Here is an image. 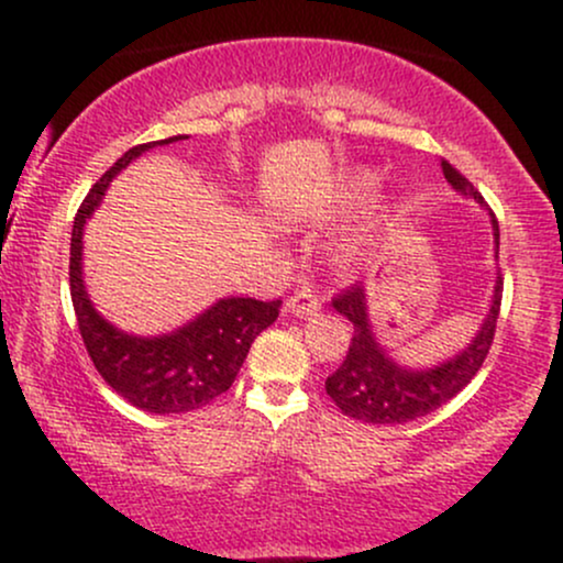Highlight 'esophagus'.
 <instances>
[{"label": "esophagus", "mask_w": 563, "mask_h": 563, "mask_svg": "<svg viewBox=\"0 0 563 563\" xmlns=\"http://www.w3.org/2000/svg\"><path fill=\"white\" fill-rule=\"evenodd\" d=\"M320 307H322L320 299L309 288L296 290V294L288 299V312L296 314V318H307V314L320 312Z\"/></svg>", "instance_id": "esophagus-1"}]
</instances>
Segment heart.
<instances>
[{"mask_svg": "<svg viewBox=\"0 0 563 563\" xmlns=\"http://www.w3.org/2000/svg\"><path fill=\"white\" fill-rule=\"evenodd\" d=\"M376 183H378L376 172L365 169V166L341 174L339 183H335V187H333L331 198H328V211H352V209H357V206H363L367 196H371ZM399 214H402V200H399L397 196L376 200V206H373L371 224H367V228H363V230H357L354 235L344 238V243L339 245V251H335L339 262L344 264V267H349V264L363 260L367 251H371L373 245L378 243L380 232L391 230L394 224H397Z\"/></svg>", "mask_w": 563, "mask_h": 563, "instance_id": "b5f03b06", "label": "heart"}]
</instances>
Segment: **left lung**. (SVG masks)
I'll return each instance as SVG.
<instances>
[{
	"mask_svg": "<svg viewBox=\"0 0 563 563\" xmlns=\"http://www.w3.org/2000/svg\"><path fill=\"white\" fill-rule=\"evenodd\" d=\"M444 179L452 190L461 192L463 198H474L484 206V198L474 185L463 177L455 166L442 161ZM495 238V260L500 251V230L497 219L489 214ZM503 299V277L497 273L493 296H489V309L484 314L479 331L457 354L437 363L431 367H410L397 363L386 346H380L371 325V307H367V294L363 286L346 288L333 299V309L354 325L352 344H349L346 360L339 371L325 380V391L341 407L349 418H357L365 423H410L418 418L429 416L437 407L448 405L455 394H461L471 384V378L479 373V367L493 346V335L500 314Z\"/></svg>",
	"mask_w": 563,
	"mask_h": 563,
	"instance_id": "8db88e82",
	"label": "left lung"
}]
</instances>
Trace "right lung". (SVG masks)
<instances>
[{"mask_svg": "<svg viewBox=\"0 0 563 563\" xmlns=\"http://www.w3.org/2000/svg\"><path fill=\"white\" fill-rule=\"evenodd\" d=\"M187 140L177 137L147 142L126 151L102 174L87 192L70 232V299L89 357L106 384L115 394L145 412L179 416V412L206 407L224 394L241 371L245 354L264 328H269L280 312L277 301H256L243 296H228L211 303L196 320L161 335H134L115 328L95 309L84 286L81 251L84 224L102 203V196L121 172L145 151L158 145Z\"/></svg>", "mask_w": 563, "mask_h": 563, "instance_id": "1", "label": "right lung"}]
</instances>
